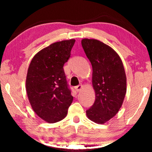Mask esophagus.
Here are the masks:
<instances>
[{
  "label": "esophagus",
  "mask_w": 152,
  "mask_h": 152,
  "mask_svg": "<svg viewBox=\"0 0 152 152\" xmlns=\"http://www.w3.org/2000/svg\"><path fill=\"white\" fill-rule=\"evenodd\" d=\"M82 87H83L82 85H78V86L75 87V90L78 92V91H80L81 89L82 88Z\"/></svg>",
  "instance_id": "34e87169"
}]
</instances>
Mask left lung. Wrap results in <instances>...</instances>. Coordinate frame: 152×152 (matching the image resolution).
<instances>
[{"label":"left lung","instance_id":"8db88e82","mask_svg":"<svg viewBox=\"0 0 152 152\" xmlns=\"http://www.w3.org/2000/svg\"><path fill=\"white\" fill-rule=\"evenodd\" d=\"M82 45L93 68L95 100L86 115L95 123L104 124L116 115L126 91L123 64L113 48L96 39H84Z\"/></svg>","mask_w":152,"mask_h":152}]
</instances>
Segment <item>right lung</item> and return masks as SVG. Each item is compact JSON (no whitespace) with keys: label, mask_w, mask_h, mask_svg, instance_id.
<instances>
[{"label":"right lung","mask_w":152,"mask_h":152,"mask_svg":"<svg viewBox=\"0 0 152 152\" xmlns=\"http://www.w3.org/2000/svg\"><path fill=\"white\" fill-rule=\"evenodd\" d=\"M75 39L50 45L33 57L26 78V91L32 109L49 123L63 120L73 97L63 66L70 57Z\"/></svg>","instance_id":"1"}]
</instances>
